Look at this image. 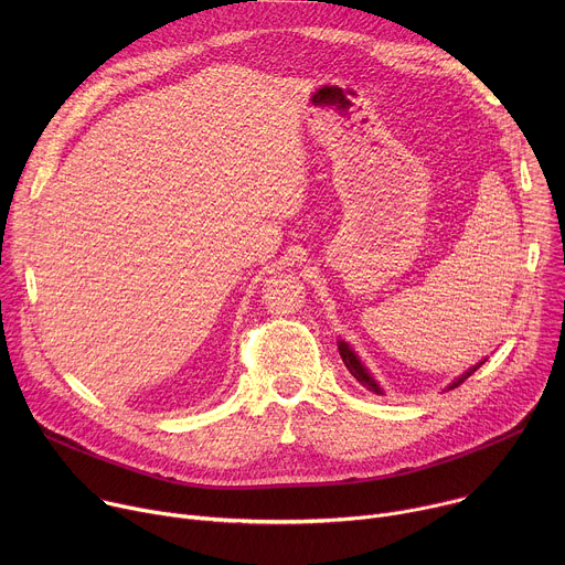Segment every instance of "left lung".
<instances>
[{"instance_id":"8db88e82","label":"left lung","mask_w":565,"mask_h":565,"mask_svg":"<svg viewBox=\"0 0 565 565\" xmlns=\"http://www.w3.org/2000/svg\"><path fill=\"white\" fill-rule=\"evenodd\" d=\"M338 349H340L342 362L347 364V369L351 371V375H353V377H355V380H358L362 386H366L369 391H373V393L382 395V388H380V386H377V382L371 377L369 369H366V366L360 362V358L355 355V351H353V349H351V347H349L344 340H340V342H338ZM482 364H486V360L478 362V364H476V366H471V369H467V371H465L460 377H456V380H454V382L447 386V391H449V388H456L458 384H462V382H465V380H467V377H469L473 371H478Z\"/></svg>"}]
</instances>
